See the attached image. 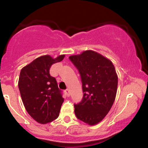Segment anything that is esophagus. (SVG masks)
<instances>
[{
  "mask_svg": "<svg viewBox=\"0 0 148 148\" xmlns=\"http://www.w3.org/2000/svg\"><path fill=\"white\" fill-rule=\"evenodd\" d=\"M64 92H65L66 95L67 97H69V95H70V94H69V90L68 89H66L65 90H64Z\"/></svg>",
  "mask_w": 148,
  "mask_h": 148,
  "instance_id": "1",
  "label": "esophagus"
}]
</instances>
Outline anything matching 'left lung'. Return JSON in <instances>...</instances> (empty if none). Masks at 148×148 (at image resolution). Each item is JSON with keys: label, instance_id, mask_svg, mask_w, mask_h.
Segmentation results:
<instances>
[{"label": "left lung", "instance_id": "obj_1", "mask_svg": "<svg viewBox=\"0 0 148 148\" xmlns=\"http://www.w3.org/2000/svg\"><path fill=\"white\" fill-rule=\"evenodd\" d=\"M69 58L79 71L84 92L81 102L74 104V113L81 121L96 125L109 112L115 101L118 79L114 65L91 50Z\"/></svg>", "mask_w": 148, "mask_h": 148}]
</instances>
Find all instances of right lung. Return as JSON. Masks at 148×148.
Segmentation results:
<instances>
[{
  "label": "right lung",
  "instance_id": "obj_1",
  "mask_svg": "<svg viewBox=\"0 0 148 148\" xmlns=\"http://www.w3.org/2000/svg\"><path fill=\"white\" fill-rule=\"evenodd\" d=\"M64 55L53 59L42 56L21 69L18 89L25 110L35 121L47 124L59 115L64 101L57 81L49 74L53 64L63 60Z\"/></svg>",
  "mask_w": 148,
  "mask_h": 148
}]
</instances>
